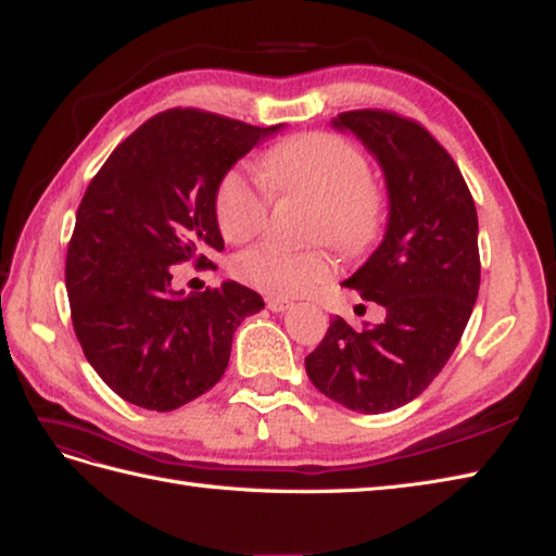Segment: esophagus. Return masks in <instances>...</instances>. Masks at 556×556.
<instances>
[{
	"label": "esophagus",
	"instance_id": "esophagus-1",
	"mask_svg": "<svg viewBox=\"0 0 556 556\" xmlns=\"http://www.w3.org/2000/svg\"><path fill=\"white\" fill-rule=\"evenodd\" d=\"M267 308H269V311H275V313H281V311L291 308V301H287V299H279V296H269V299H267Z\"/></svg>",
	"mask_w": 556,
	"mask_h": 556
}]
</instances>
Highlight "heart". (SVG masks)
I'll return each instance as SVG.
<instances>
[{
    "label": "heart",
    "instance_id": "heart-1",
    "mask_svg": "<svg viewBox=\"0 0 556 556\" xmlns=\"http://www.w3.org/2000/svg\"><path fill=\"white\" fill-rule=\"evenodd\" d=\"M260 176L236 166L216 185L214 216L222 236L245 243L263 231L269 191L318 200L311 238L330 241L346 255L371 248L386 224V194L371 180V163L354 141L330 132H308L279 141L260 159ZM337 271L330 250H287L257 245L236 260V277L271 296H303Z\"/></svg>",
    "mask_w": 556,
    "mask_h": 556
}]
</instances>
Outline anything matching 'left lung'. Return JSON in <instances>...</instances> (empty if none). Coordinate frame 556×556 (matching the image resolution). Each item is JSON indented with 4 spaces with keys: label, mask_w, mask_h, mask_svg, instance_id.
I'll return each instance as SVG.
<instances>
[{
    "label": "left lung",
    "mask_w": 556,
    "mask_h": 556,
    "mask_svg": "<svg viewBox=\"0 0 556 556\" xmlns=\"http://www.w3.org/2000/svg\"><path fill=\"white\" fill-rule=\"evenodd\" d=\"M332 125L362 139L386 173V238L344 281L386 320L354 330L337 315L306 374L346 409L380 415L421 395L460 342L480 291L477 210L458 163L417 119L364 108Z\"/></svg>",
    "instance_id": "obj_1"
}]
</instances>
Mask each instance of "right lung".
<instances>
[{
  "label": "right lung",
  "instance_id": "add662e5",
  "mask_svg": "<svg viewBox=\"0 0 556 556\" xmlns=\"http://www.w3.org/2000/svg\"><path fill=\"white\" fill-rule=\"evenodd\" d=\"M277 129L170 108L119 141L86 188L64 265L72 325L93 371L132 405L170 412L206 393L238 325L265 308L236 281L182 296L173 275L212 267L206 255L224 250L216 185Z\"/></svg>",
  "mask_w": 556,
  "mask_h": 556
}]
</instances>
